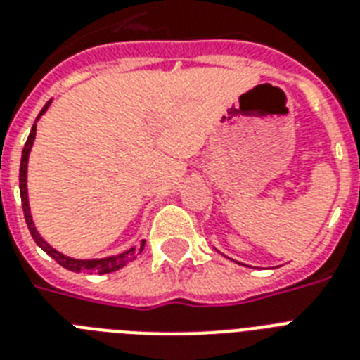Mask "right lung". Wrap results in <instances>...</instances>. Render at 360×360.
I'll return each instance as SVG.
<instances>
[{
    "label": "right lung",
    "mask_w": 360,
    "mask_h": 360,
    "mask_svg": "<svg viewBox=\"0 0 360 360\" xmlns=\"http://www.w3.org/2000/svg\"><path fill=\"white\" fill-rule=\"evenodd\" d=\"M52 101H48L44 104V108L41 110V114L37 115V121L41 117L44 112L48 110ZM35 132H37V123L31 127V132L27 136V141H25L24 151H22V160H20V198H22V207H24V217H25V224L30 228L31 237L35 239V243L41 246L42 250L46 252L48 256L53 257L56 262L61 265V267L69 269L72 273H89V274H106V273H114V271H120L121 267H124L127 263L132 262L141 250H143V245L146 240H141L138 246H132L129 250L121 252L117 256H108V257H101V259H75V257H69L58 252L56 248L48 245L46 240L42 239L41 233L37 231L35 224H33V219H31L30 213V202H27V160H30V151L33 147V141H35Z\"/></svg>",
    "instance_id": "add662e5"
}]
</instances>
